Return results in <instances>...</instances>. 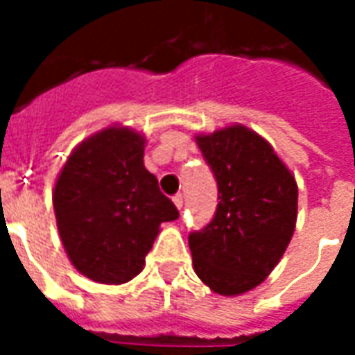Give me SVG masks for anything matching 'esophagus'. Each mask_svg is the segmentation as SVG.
I'll return each mask as SVG.
<instances>
[{
    "mask_svg": "<svg viewBox=\"0 0 355 355\" xmlns=\"http://www.w3.org/2000/svg\"><path fill=\"white\" fill-rule=\"evenodd\" d=\"M173 201H175L177 209H182V205H184V196H182V193H177V196H173Z\"/></svg>",
    "mask_w": 355,
    "mask_h": 355,
    "instance_id": "obj_1",
    "label": "esophagus"
}]
</instances>
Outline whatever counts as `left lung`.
<instances>
[{"label":"left lung","instance_id":"1","mask_svg":"<svg viewBox=\"0 0 355 355\" xmlns=\"http://www.w3.org/2000/svg\"><path fill=\"white\" fill-rule=\"evenodd\" d=\"M196 142L216 178L218 205L213 220L188 236L193 270L211 291L236 297L261 285L289 245L297 182L270 142L243 125Z\"/></svg>","mask_w":355,"mask_h":355}]
</instances>
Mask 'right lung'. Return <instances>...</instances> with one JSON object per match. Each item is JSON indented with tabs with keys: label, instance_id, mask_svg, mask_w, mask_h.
Returning <instances> with one entry per match:
<instances>
[{
	"label": "right lung",
	"instance_id": "1",
	"mask_svg": "<svg viewBox=\"0 0 355 355\" xmlns=\"http://www.w3.org/2000/svg\"><path fill=\"white\" fill-rule=\"evenodd\" d=\"M144 135L106 127L76 146L57 178L53 207L66 254L78 272L119 285L144 268L159 224L178 218L144 167Z\"/></svg>",
	"mask_w": 355,
	"mask_h": 355
}]
</instances>
